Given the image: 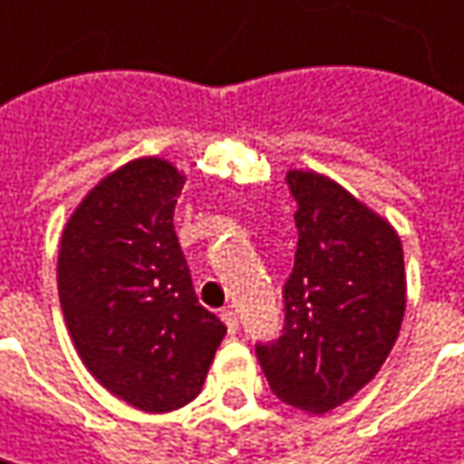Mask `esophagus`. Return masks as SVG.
I'll use <instances>...</instances> for the list:
<instances>
[{
    "instance_id": "34e87169",
    "label": "esophagus",
    "mask_w": 464,
    "mask_h": 464,
    "mask_svg": "<svg viewBox=\"0 0 464 464\" xmlns=\"http://www.w3.org/2000/svg\"><path fill=\"white\" fill-rule=\"evenodd\" d=\"M220 317H223V323H226L228 334H236V331H238V317H236V313H233L231 307H228V310H223Z\"/></svg>"
}]
</instances>
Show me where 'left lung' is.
I'll use <instances>...</instances> for the list:
<instances>
[{"instance_id":"8db88e82","label":"left lung","mask_w":464,"mask_h":464,"mask_svg":"<svg viewBox=\"0 0 464 464\" xmlns=\"http://www.w3.org/2000/svg\"><path fill=\"white\" fill-rule=\"evenodd\" d=\"M299 246L284 288V336L257 346L273 394L310 415L349 401L394 349L404 307V249L394 226L334 178L288 170Z\"/></svg>"}]
</instances>
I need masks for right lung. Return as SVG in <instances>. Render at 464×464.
<instances>
[{
  "label": "right lung",
  "mask_w": 464,
  "mask_h": 464,
  "mask_svg": "<svg viewBox=\"0 0 464 464\" xmlns=\"http://www.w3.org/2000/svg\"><path fill=\"white\" fill-rule=\"evenodd\" d=\"M183 170L136 157L72 209L57 257V291L81 362L141 412H173L202 392L226 336L205 310L173 228Z\"/></svg>",
  "instance_id": "right-lung-1"
}]
</instances>
